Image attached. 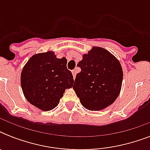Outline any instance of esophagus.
<instances>
[{
	"instance_id": "34e87169",
	"label": "esophagus",
	"mask_w": 150,
	"mask_h": 150,
	"mask_svg": "<svg viewBox=\"0 0 150 150\" xmlns=\"http://www.w3.org/2000/svg\"><path fill=\"white\" fill-rule=\"evenodd\" d=\"M71 73H72L73 78H74V79H75V76H76V71H75V70H73L72 71H71Z\"/></svg>"
}]
</instances>
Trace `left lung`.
Returning <instances> with one entry per match:
<instances>
[{
  "label": "left lung",
  "instance_id": "1",
  "mask_svg": "<svg viewBox=\"0 0 150 150\" xmlns=\"http://www.w3.org/2000/svg\"><path fill=\"white\" fill-rule=\"evenodd\" d=\"M81 71L75 78L73 89L82 105L89 110L107 108L120 94L123 70L116 57L104 48L93 47L78 64Z\"/></svg>",
  "mask_w": 150,
  "mask_h": 150
}]
</instances>
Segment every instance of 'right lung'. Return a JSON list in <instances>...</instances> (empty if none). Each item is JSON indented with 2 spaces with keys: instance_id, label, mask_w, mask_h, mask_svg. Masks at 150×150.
<instances>
[{
  "instance_id": "add662e5",
  "label": "right lung",
  "mask_w": 150,
  "mask_h": 150,
  "mask_svg": "<svg viewBox=\"0 0 150 150\" xmlns=\"http://www.w3.org/2000/svg\"><path fill=\"white\" fill-rule=\"evenodd\" d=\"M20 81L28 102L43 111L55 108L74 83L67 59L57 58L51 50L33 55L22 68Z\"/></svg>"
}]
</instances>
